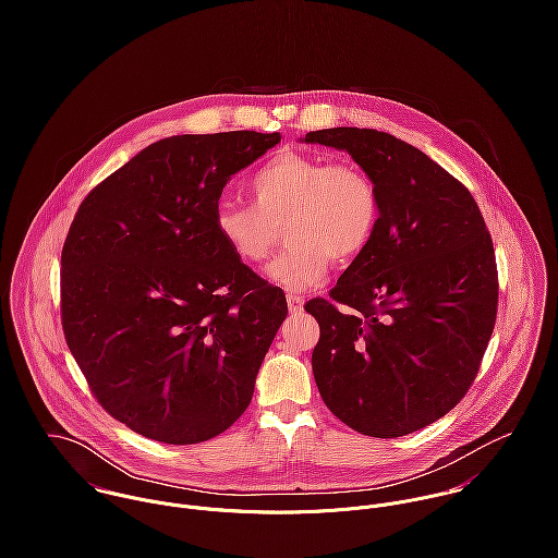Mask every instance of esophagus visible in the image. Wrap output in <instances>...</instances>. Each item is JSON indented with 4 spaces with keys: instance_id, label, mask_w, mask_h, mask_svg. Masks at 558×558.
I'll use <instances>...</instances> for the list:
<instances>
[{
    "instance_id": "1",
    "label": "esophagus",
    "mask_w": 558,
    "mask_h": 558,
    "mask_svg": "<svg viewBox=\"0 0 558 558\" xmlns=\"http://www.w3.org/2000/svg\"><path fill=\"white\" fill-rule=\"evenodd\" d=\"M303 305H305L303 296L288 294V310H290V314H301V312H303Z\"/></svg>"
}]
</instances>
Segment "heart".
<instances>
[{
	"mask_svg": "<svg viewBox=\"0 0 558 558\" xmlns=\"http://www.w3.org/2000/svg\"><path fill=\"white\" fill-rule=\"evenodd\" d=\"M251 204L223 199L215 208V232L244 264H262L286 226L288 248L270 264L275 286L299 292L318 286L330 268L365 253L380 226V191L354 162H328L281 150L248 180Z\"/></svg>",
	"mask_w": 558,
	"mask_h": 558,
	"instance_id": "obj_1",
	"label": "heart"
}]
</instances>
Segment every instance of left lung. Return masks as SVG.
<instances>
[{
	"label": "left lung",
	"instance_id": "8db88e82",
	"mask_svg": "<svg viewBox=\"0 0 558 558\" xmlns=\"http://www.w3.org/2000/svg\"><path fill=\"white\" fill-rule=\"evenodd\" d=\"M378 184L380 226L330 290L312 354L326 408L374 436L412 434L460 403L494 330L498 272L471 191L414 146L376 129H324Z\"/></svg>",
	"mask_w": 558,
	"mask_h": 558
}]
</instances>
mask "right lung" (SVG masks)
Returning <instances> with one entry per match:
<instances>
[{
	"label": "right lung",
	"instance_id": "obj_1",
	"mask_svg": "<svg viewBox=\"0 0 558 558\" xmlns=\"http://www.w3.org/2000/svg\"><path fill=\"white\" fill-rule=\"evenodd\" d=\"M279 133L175 135L144 148L81 202L62 248V328L96 401L133 432L195 445L253 398L288 316L215 232L228 180Z\"/></svg>",
	"mask_w": 558,
	"mask_h": 558
}]
</instances>
